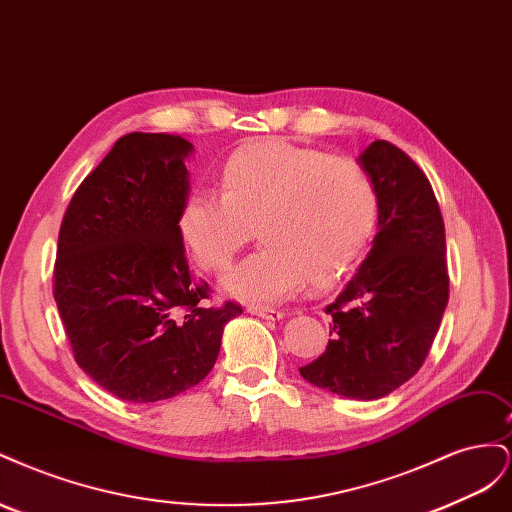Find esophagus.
<instances>
[{"label":"esophagus","instance_id":"34e87169","mask_svg":"<svg viewBox=\"0 0 512 512\" xmlns=\"http://www.w3.org/2000/svg\"><path fill=\"white\" fill-rule=\"evenodd\" d=\"M247 312L254 314V316L265 318V320H280V318H284V312H282V309H271V307L250 305V307H247Z\"/></svg>","mask_w":512,"mask_h":512}]
</instances>
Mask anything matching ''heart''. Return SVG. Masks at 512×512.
Wrapping results in <instances>:
<instances>
[{
    "label": "heart",
    "mask_w": 512,
    "mask_h": 512,
    "mask_svg": "<svg viewBox=\"0 0 512 512\" xmlns=\"http://www.w3.org/2000/svg\"><path fill=\"white\" fill-rule=\"evenodd\" d=\"M220 194L192 192L177 215L196 265L220 273L254 237L262 245L224 277V288L254 303L282 301L307 282L331 288L354 267L376 226L378 194L352 160L265 138L232 151Z\"/></svg>",
    "instance_id": "b5f03b06"
}]
</instances>
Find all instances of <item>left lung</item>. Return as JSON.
<instances>
[{
  "label": "left lung",
  "mask_w": 512,
  "mask_h": 512,
  "mask_svg": "<svg viewBox=\"0 0 512 512\" xmlns=\"http://www.w3.org/2000/svg\"><path fill=\"white\" fill-rule=\"evenodd\" d=\"M378 194V232L359 271L327 307L333 339L301 376L348 399H380L425 363L448 303L436 194L408 153L374 141L359 158Z\"/></svg>",
  "instance_id": "left-lung-1"
}]
</instances>
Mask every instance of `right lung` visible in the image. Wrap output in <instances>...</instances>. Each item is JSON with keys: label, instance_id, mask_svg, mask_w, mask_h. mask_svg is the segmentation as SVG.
<instances>
[{"label": "right lung", "instance_id": "obj_1", "mask_svg": "<svg viewBox=\"0 0 512 512\" xmlns=\"http://www.w3.org/2000/svg\"><path fill=\"white\" fill-rule=\"evenodd\" d=\"M192 143L132 132L83 179L64 213L53 297L74 361L132 404L170 399L203 380L224 324L243 309L207 307L177 228Z\"/></svg>", "mask_w": 512, "mask_h": 512}]
</instances>
